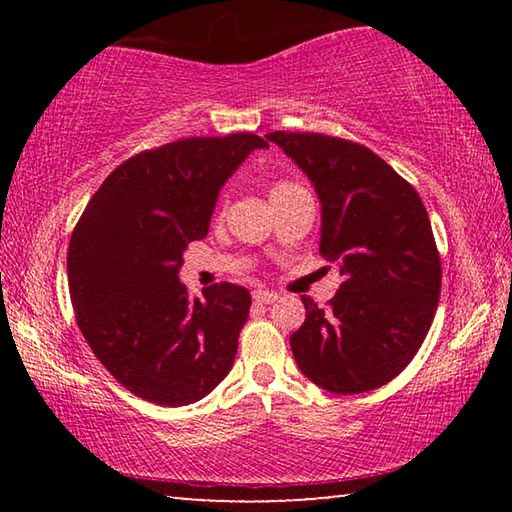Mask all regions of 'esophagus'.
<instances>
[{
	"label": "esophagus",
	"instance_id": "obj_1",
	"mask_svg": "<svg viewBox=\"0 0 512 512\" xmlns=\"http://www.w3.org/2000/svg\"><path fill=\"white\" fill-rule=\"evenodd\" d=\"M280 298L275 291H266V289H255L253 291V300L262 302V305H273V302Z\"/></svg>",
	"mask_w": 512,
	"mask_h": 512
}]
</instances>
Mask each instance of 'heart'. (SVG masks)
Returning a JSON list of instances; mask_svg holds the SVG:
<instances>
[{
  "label": "heart",
  "instance_id": "1",
  "mask_svg": "<svg viewBox=\"0 0 512 512\" xmlns=\"http://www.w3.org/2000/svg\"><path fill=\"white\" fill-rule=\"evenodd\" d=\"M296 189H300L296 183H291V180H277V183L271 185V201H280V198L289 196L291 192H296Z\"/></svg>",
  "mask_w": 512,
  "mask_h": 512
}]
</instances>
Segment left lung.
I'll return each instance as SVG.
<instances>
[{"mask_svg": "<svg viewBox=\"0 0 512 512\" xmlns=\"http://www.w3.org/2000/svg\"><path fill=\"white\" fill-rule=\"evenodd\" d=\"M320 198V255L343 277L325 307L300 296L291 334L302 375L336 395L388 384L409 366L440 298V255L420 196L357 142L320 133H268Z\"/></svg>", "mask_w": 512, "mask_h": 512, "instance_id": "1", "label": "left lung"}]
</instances>
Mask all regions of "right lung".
Returning a JSON list of instances; mask_svg holds the SVG:
<instances>
[{
	"label": "right lung",
	"instance_id": "1",
	"mask_svg": "<svg viewBox=\"0 0 512 512\" xmlns=\"http://www.w3.org/2000/svg\"><path fill=\"white\" fill-rule=\"evenodd\" d=\"M253 133L187 137L128 158L90 198L69 239L76 323L121 386L160 406L203 400L235 363L250 293L221 282L205 300L178 280L221 187L255 149Z\"/></svg>",
	"mask_w": 512,
	"mask_h": 512
}]
</instances>
